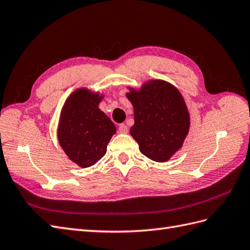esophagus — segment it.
Listing matches in <instances>:
<instances>
[{
  "label": "esophagus",
  "instance_id": "1",
  "mask_svg": "<svg viewBox=\"0 0 250 250\" xmlns=\"http://www.w3.org/2000/svg\"><path fill=\"white\" fill-rule=\"evenodd\" d=\"M118 130L120 133H127V126L125 124H120L118 125Z\"/></svg>",
  "mask_w": 250,
  "mask_h": 250
}]
</instances>
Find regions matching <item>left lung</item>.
<instances>
[{
  "label": "left lung",
  "mask_w": 250,
  "mask_h": 250,
  "mask_svg": "<svg viewBox=\"0 0 250 250\" xmlns=\"http://www.w3.org/2000/svg\"><path fill=\"white\" fill-rule=\"evenodd\" d=\"M126 97L134 107L130 133L139 151L164 163L180 150L189 132L190 117L178 89L164 80H150L139 91L130 88Z\"/></svg>",
  "instance_id": "obj_1"
}]
</instances>
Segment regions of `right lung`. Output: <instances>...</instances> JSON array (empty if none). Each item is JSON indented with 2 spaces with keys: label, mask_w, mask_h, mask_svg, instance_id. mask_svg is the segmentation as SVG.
<instances>
[{
  "label": "right lung",
  "mask_w": 250,
  "mask_h": 250,
  "mask_svg": "<svg viewBox=\"0 0 250 250\" xmlns=\"http://www.w3.org/2000/svg\"><path fill=\"white\" fill-rule=\"evenodd\" d=\"M102 95L86 88L70 94L63 105L58 140L70 161L82 168L95 165L106 153V146L116 133L112 120L98 107Z\"/></svg>",
  "instance_id": "right-lung-1"
}]
</instances>
